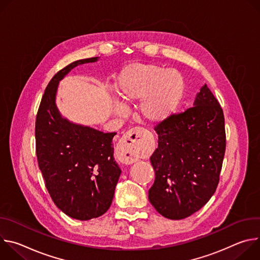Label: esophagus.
<instances>
[{"label": "esophagus", "mask_w": 260, "mask_h": 260, "mask_svg": "<svg viewBox=\"0 0 260 260\" xmlns=\"http://www.w3.org/2000/svg\"><path fill=\"white\" fill-rule=\"evenodd\" d=\"M146 142V132L144 128L135 127L129 129L120 140L118 155L125 165H131L139 160V154Z\"/></svg>", "instance_id": "esophagus-1"}]
</instances>
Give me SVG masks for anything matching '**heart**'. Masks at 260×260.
I'll return each mask as SVG.
<instances>
[{"mask_svg": "<svg viewBox=\"0 0 260 260\" xmlns=\"http://www.w3.org/2000/svg\"><path fill=\"white\" fill-rule=\"evenodd\" d=\"M117 89L126 104L142 100L140 113L146 121L160 123L172 116L179 106L184 91V80L174 70L152 63H133L121 72ZM115 112L123 115L125 107L116 104Z\"/></svg>", "mask_w": 260, "mask_h": 260, "instance_id": "obj_1", "label": "heart"}]
</instances>
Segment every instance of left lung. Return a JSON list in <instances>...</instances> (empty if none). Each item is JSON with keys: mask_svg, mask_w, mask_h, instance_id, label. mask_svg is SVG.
<instances>
[{"mask_svg": "<svg viewBox=\"0 0 260 260\" xmlns=\"http://www.w3.org/2000/svg\"><path fill=\"white\" fill-rule=\"evenodd\" d=\"M158 147L150 157L155 180L149 202L166 218L184 219L214 194L225 153L224 115L205 84L193 107L154 128Z\"/></svg>", "mask_w": 260, "mask_h": 260, "instance_id": "8db88e82", "label": "left lung"}]
</instances>
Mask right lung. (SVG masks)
Wrapping results in <instances>:
<instances>
[{
    "label": "right lung",
    "instance_id": "obj_1",
    "mask_svg": "<svg viewBox=\"0 0 260 260\" xmlns=\"http://www.w3.org/2000/svg\"><path fill=\"white\" fill-rule=\"evenodd\" d=\"M98 59H79L57 72L44 91L36 118V152L46 188L60 211L78 220L98 218L108 211L121 174L113 156L116 133L71 122L55 103L58 83L67 74Z\"/></svg>",
    "mask_w": 260,
    "mask_h": 260
}]
</instances>
